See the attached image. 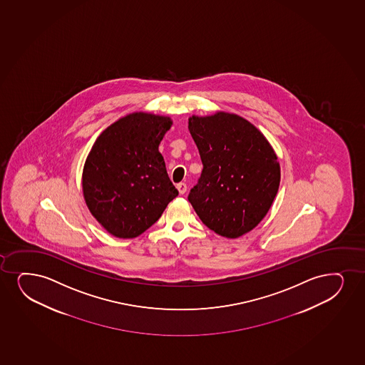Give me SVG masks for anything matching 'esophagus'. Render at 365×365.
Wrapping results in <instances>:
<instances>
[{
    "mask_svg": "<svg viewBox=\"0 0 365 365\" xmlns=\"http://www.w3.org/2000/svg\"><path fill=\"white\" fill-rule=\"evenodd\" d=\"M177 189H178V192H180V194H185V192H187V185H185V183H183V182H180V183H178V185H177Z\"/></svg>",
    "mask_w": 365,
    "mask_h": 365,
    "instance_id": "obj_1",
    "label": "esophagus"
}]
</instances>
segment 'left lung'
Returning <instances> with one entry per match:
<instances>
[{"label": "left lung", "instance_id": "1", "mask_svg": "<svg viewBox=\"0 0 365 365\" xmlns=\"http://www.w3.org/2000/svg\"><path fill=\"white\" fill-rule=\"evenodd\" d=\"M188 129L202 163L189 202L216 234L227 239L247 234L267 215L278 193L280 166L274 150L237 114L192 115Z\"/></svg>", "mask_w": 365, "mask_h": 365}]
</instances>
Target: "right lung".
<instances>
[{
  "mask_svg": "<svg viewBox=\"0 0 365 365\" xmlns=\"http://www.w3.org/2000/svg\"><path fill=\"white\" fill-rule=\"evenodd\" d=\"M171 125V118L131 113L102 131L86 158V204L113 236L138 237L178 195L158 151Z\"/></svg>",
  "mask_w": 365,
  "mask_h": 365,
  "instance_id": "1",
  "label": "right lung"
}]
</instances>
